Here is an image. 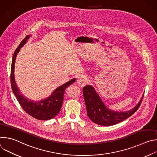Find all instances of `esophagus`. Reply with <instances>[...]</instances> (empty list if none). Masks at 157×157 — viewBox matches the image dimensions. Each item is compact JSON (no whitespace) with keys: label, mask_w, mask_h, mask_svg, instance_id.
<instances>
[{"label":"esophagus","mask_w":157,"mask_h":157,"mask_svg":"<svg viewBox=\"0 0 157 157\" xmlns=\"http://www.w3.org/2000/svg\"><path fill=\"white\" fill-rule=\"evenodd\" d=\"M77 84L81 86V87H83L84 86H85L87 82H88V79L84 77L81 76L78 78L77 81H76Z\"/></svg>","instance_id":"esophagus-1"}]
</instances>
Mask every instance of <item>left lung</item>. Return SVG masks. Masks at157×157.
Instances as JSON below:
<instances>
[{"label": "left lung", "instance_id": "8db88e82", "mask_svg": "<svg viewBox=\"0 0 157 157\" xmlns=\"http://www.w3.org/2000/svg\"><path fill=\"white\" fill-rule=\"evenodd\" d=\"M83 96L87 116L95 124L102 126L113 125L128 118L139 108L144 98L143 96L137 105L130 110L119 113L108 109L91 85L83 87Z\"/></svg>", "mask_w": 157, "mask_h": 157}]
</instances>
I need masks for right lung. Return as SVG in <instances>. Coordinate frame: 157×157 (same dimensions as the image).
I'll return each mask as SVG.
<instances>
[{"instance_id": "1", "label": "right lung", "mask_w": 157, "mask_h": 157, "mask_svg": "<svg viewBox=\"0 0 157 157\" xmlns=\"http://www.w3.org/2000/svg\"><path fill=\"white\" fill-rule=\"evenodd\" d=\"M30 36V35H27L21 41L13 53L11 66V86L13 93L20 106L28 114L38 120L47 121L52 119L58 115L61 110L63 102V96L65 89L67 87L74 83L76 79L73 78L68 82L57 87L48 98L40 101H29L27 98H25L24 96L21 94L15 80V63L17 55L19 52L20 49L27 43Z\"/></svg>"}]
</instances>
